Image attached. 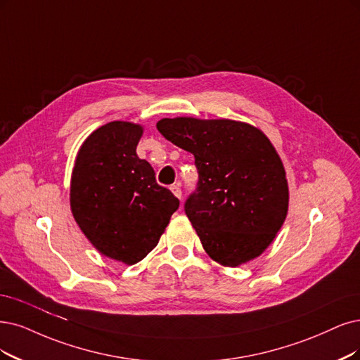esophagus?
<instances>
[{"label": "esophagus", "instance_id": "obj_1", "mask_svg": "<svg viewBox=\"0 0 360 360\" xmlns=\"http://www.w3.org/2000/svg\"><path fill=\"white\" fill-rule=\"evenodd\" d=\"M170 190H172V193H173V195L175 197H178L179 200H181V197H182V190H181V184L179 182H176V184H173L172 187H170Z\"/></svg>", "mask_w": 360, "mask_h": 360}]
</instances>
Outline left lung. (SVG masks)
<instances>
[{"label":"left lung","mask_w":360,"mask_h":360,"mask_svg":"<svg viewBox=\"0 0 360 360\" xmlns=\"http://www.w3.org/2000/svg\"><path fill=\"white\" fill-rule=\"evenodd\" d=\"M162 135L195 158L198 187L185 214L206 254L224 267L258 258L288 215L285 166L265 133L229 118H162Z\"/></svg>","instance_id":"obj_1"}]
</instances>
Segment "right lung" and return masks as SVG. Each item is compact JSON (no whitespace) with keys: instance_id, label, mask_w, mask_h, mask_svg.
<instances>
[{"instance_id":"obj_1","label":"right lung","mask_w":360,"mask_h":360,"mask_svg":"<svg viewBox=\"0 0 360 360\" xmlns=\"http://www.w3.org/2000/svg\"><path fill=\"white\" fill-rule=\"evenodd\" d=\"M143 126L111 122L79 146L71 175L70 205L87 240L106 258L126 265L157 246L179 200L155 182L136 154Z\"/></svg>"}]
</instances>
